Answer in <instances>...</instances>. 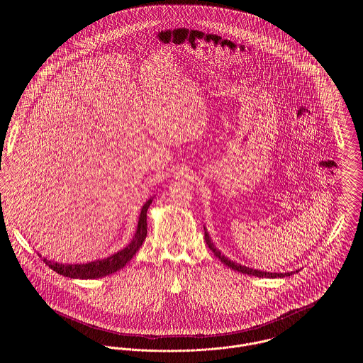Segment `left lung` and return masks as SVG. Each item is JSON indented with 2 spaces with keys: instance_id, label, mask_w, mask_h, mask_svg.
I'll return each mask as SVG.
<instances>
[{
  "instance_id": "8db88e82",
  "label": "left lung",
  "mask_w": 363,
  "mask_h": 363,
  "mask_svg": "<svg viewBox=\"0 0 363 363\" xmlns=\"http://www.w3.org/2000/svg\"><path fill=\"white\" fill-rule=\"evenodd\" d=\"M204 234H206V242H207L208 247L213 252V255H215L218 259H220L223 264H225L228 268H231V269H234V271H237V272L247 274V275H252V277H271V279H275V277H291V275H294L295 272H299V269H296V271H294V272H284V274H277V272H274V274H272V272H264V271L253 269V268L245 267V265H241V264H237V262H234V261H231V259L225 257V256L222 255V252H220L219 249H216V246L213 245V242L211 240V237H209V234H208L207 228H206V227H204Z\"/></svg>"
}]
</instances>
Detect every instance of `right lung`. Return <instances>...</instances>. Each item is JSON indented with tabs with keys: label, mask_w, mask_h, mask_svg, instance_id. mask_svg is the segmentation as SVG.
<instances>
[{
	"label": "right lung",
	"mask_w": 363,
	"mask_h": 363,
	"mask_svg": "<svg viewBox=\"0 0 363 363\" xmlns=\"http://www.w3.org/2000/svg\"><path fill=\"white\" fill-rule=\"evenodd\" d=\"M152 200L154 197H151L141 208L133 240L120 252L106 259H95L86 264H62L48 259H43V262H46V265H49L54 272L70 279H99L120 271L136 255L147 237V211L152 204Z\"/></svg>",
	"instance_id": "add662e5"
}]
</instances>
